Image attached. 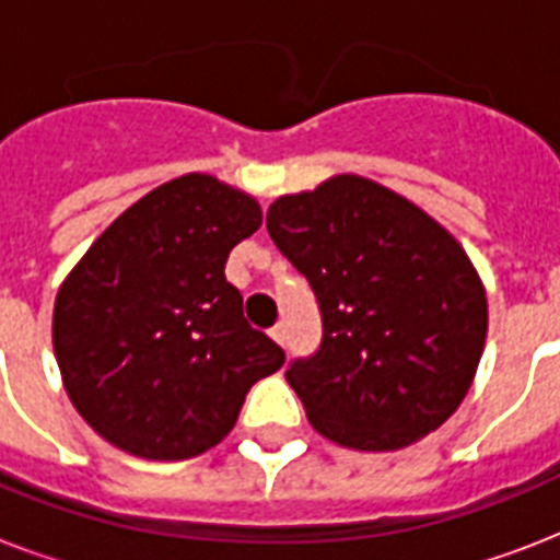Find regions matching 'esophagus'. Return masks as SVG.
<instances>
[{
    "label": "esophagus",
    "instance_id": "obj_1",
    "mask_svg": "<svg viewBox=\"0 0 560 560\" xmlns=\"http://www.w3.org/2000/svg\"><path fill=\"white\" fill-rule=\"evenodd\" d=\"M270 337L279 342V346H284V340H288V337H284V325H276V328H270Z\"/></svg>",
    "mask_w": 560,
    "mask_h": 560
}]
</instances>
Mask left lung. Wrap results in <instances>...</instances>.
Instances as JSON below:
<instances>
[{
    "label": "left lung",
    "instance_id": "obj_1",
    "mask_svg": "<svg viewBox=\"0 0 560 560\" xmlns=\"http://www.w3.org/2000/svg\"><path fill=\"white\" fill-rule=\"evenodd\" d=\"M267 232L316 293L323 346L288 383L351 451H400L459 409L486 349L488 302L462 244L398 191L337 174L284 194Z\"/></svg>",
    "mask_w": 560,
    "mask_h": 560
}]
</instances>
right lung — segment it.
<instances>
[{
    "label": "right lung",
    "instance_id": "add662e5",
    "mask_svg": "<svg viewBox=\"0 0 560 560\" xmlns=\"http://www.w3.org/2000/svg\"><path fill=\"white\" fill-rule=\"evenodd\" d=\"M253 194L183 174L109 223L63 279L51 342L72 407L139 459L200 456L232 433L255 381L284 351L249 328L223 276L261 226Z\"/></svg>",
    "mask_w": 560,
    "mask_h": 560
}]
</instances>
